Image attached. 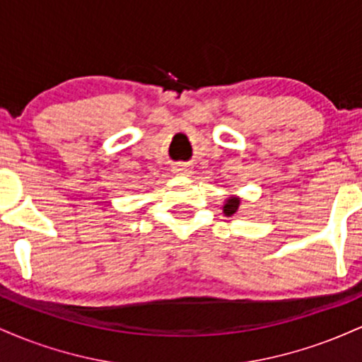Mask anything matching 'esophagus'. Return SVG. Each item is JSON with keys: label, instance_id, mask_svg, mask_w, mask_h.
I'll return each instance as SVG.
<instances>
[{"label": "esophagus", "instance_id": "1", "mask_svg": "<svg viewBox=\"0 0 362 362\" xmlns=\"http://www.w3.org/2000/svg\"><path fill=\"white\" fill-rule=\"evenodd\" d=\"M173 173H177V175L189 177L190 173H192V168H190L189 165H185V163H178V165H175V167H173Z\"/></svg>", "mask_w": 362, "mask_h": 362}]
</instances>
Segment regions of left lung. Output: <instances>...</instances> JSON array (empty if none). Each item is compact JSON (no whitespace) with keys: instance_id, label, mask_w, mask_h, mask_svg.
I'll return each mask as SVG.
<instances>
[{"instance_id":"1","label":"left lung","mask_w":362,"mask_h":362,"mask_svg":"<svg viewBox=\"0 0 362 362\" xmlns=\"http://www.w3.org/2000/svg\"><path fill=\"white\" fill-rule=\"evenodd\" d=\"M240 206V199L238 197H228L226 202L223 206V213L226 216H233L236 211H238Z\"/></svg>"}]
</instances>
